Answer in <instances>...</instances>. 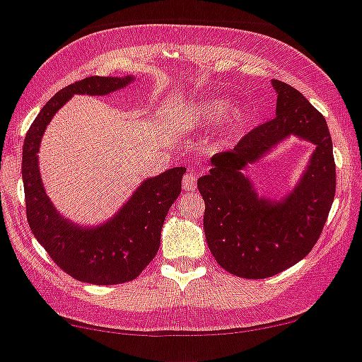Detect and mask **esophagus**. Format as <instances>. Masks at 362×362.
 I'll use <instances>...</instances> for the list:
<instances>
[{
    "label": "esophagus",
    "instance_id": "1",
    "mask_svg": "<svg viewBox=\"0 0 362 362\" xmlns=\"http://www.w3.org/2000/svg\"><path fill=\"white\" fill-rule=\"evenodd\" d=\"M182 185H184V191H194L197 187V178L192 171L184 175V180H182Z\"/></svg>",
    "mask_w": 362,
    "mask_h": 362
}]
</instances>
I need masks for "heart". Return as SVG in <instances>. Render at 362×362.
<instances>
[{"label":"heart","mask_w":362,"mask_h":362,"mask_svg":"<svg viewBox=\"0 0 362 362\" xmlns=\"http://www.w3.org/2000/svg\"><path fill=\"white\" fill-rule=\"evenodd\" d=\"M180 116L194 127L211 124L218 119L215 132L223 142H230L239 136L248 121V114L241 105H230V102L223 97H206L191 102L180 109Z\"/></svg>","instance_id":"obj_1"}]
</instances>
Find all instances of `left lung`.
Segmentation results:
<instances>
[{
    "label": "left lung",
    "mask_w": 362,
    "mask_h": 362,
    "mask_svg": "<svg viewBox=\"0 0 362 362\" xmlns=\"http://www.w3.org/2000/svg\"><path fill=\"white\" fill-rule=\"evenodd\" d=\"M276 117L251 130L234 149L211 158L197 180L204 235L220 267L238 277L264 279L309 255L332 210L337 187L333 144L322 114L293 86L272 79ZM290 136L315 144L299 182L279 200L258 194L244 175Z\"/></svg>",
    "instance_id": "obj_1"
}]
</instances>
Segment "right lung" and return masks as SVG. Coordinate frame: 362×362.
<instances>
[{
	"instance_id": "obj_1",
	"label": "right lung",
	"mask_w": 362,
	"mask_h": 362,
	"mask_svg": "<svg viewBox=\"0 0 362 362\" xmlns=\"http://www.w3.org/2000/svg\"><path fill=\"white\" fill-rule=\"evenodd\" d=\"M133 81L135 76H90L72 83L47 102L24 140L22 180L30 230L52 260L81 283H128L149 265L159 250L168 210L182 191L185 168L175 166L146 178L111 218L98 226H81L53 206L41 180L37 152L52 117L74 95L104 97Z\"/></svg>"
}]
</instances>
